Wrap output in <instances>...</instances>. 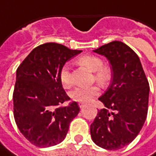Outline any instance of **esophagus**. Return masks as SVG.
<instances>
[{
	"label": "esophagus",
	"instance_id": "34e87169",
	"mask_svg": "<svg viewBox=\"0 0 156 156\" xmlns=\"http://www.w3.org/2000/svg\"><path fill=\"white\" fill-rule=\"evenodd\" d=\"M78 106H79V107L82 108H83V107H84L85 105H84V104H82V103H80V104H78Z\"/></svg>",
	"mask_w": 156,
	"mask_h": 156
}]
</instances>
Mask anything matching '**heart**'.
I'll return each instance as SVG.
<instances>
[{"label":"heart","mask_w":156,"mask_h":156,"mask_svg":"<svg viewBox=\"0 0 156 156\" xmlns=\"http://www.w3.org/2000/svg\"><path fill=\"white\" fill-rule=\"evenodd\" d=\"M78 62L88 68V70L94 73V78L102 86H105L110 80L111 73L107 67L103 66L104 62L101 58L94 55H85L78 58ZM59 78L61 83L65 88L72 85L71 73L68 64H64L62 67ZM99 94L98 86H92L89 88H76L72 90L70 97L73 101L78 103H88Z\"/></svg>","instance_id":"heart-1"}]
</instances>
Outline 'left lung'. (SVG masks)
<instances>
[{
  "label": "left lung",
  "instance_id": "8db88e82",
  "mask_svg": "<svg viewBox=\"0 0 156 156\" xmlns=\"http://www.w3.org/2000/svg\"><path fill=\"white\" fill-rule=\"evenodd\" d=\"M94 51L109 61L112 80L98 98L106 108L98 110L90 125L91 137L99 147L116 151L130 144L144 125L148 112L149 82L138 55L124 42L111 41Z\"/></svg>",
  "mask_w": 156,
  "mask_h": 156
}]
</instances>
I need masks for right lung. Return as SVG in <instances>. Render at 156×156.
<instances>
[{
	"label": "right lung",
	"instance_id": "add662e5",
	"mask_svg": "<svg viewBox=\"0 0 156 156\" xmlns=\"http://www.w3.org/2000/svg\"><path fill=\"white\" fill-rule=\"evenodd\" d=\"M81 51L55 42L44 43L34 48L16 70L14 119L24 137L37 147L61 143L79 113L77 102L61 106L70 98L59 73L66 62Z\"/></svg>",
	"mask_w": 156,
	"mask_h": 156
}]
</instances>
